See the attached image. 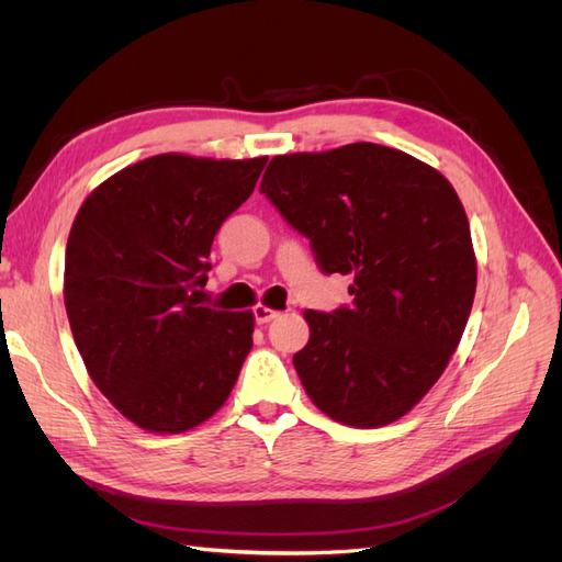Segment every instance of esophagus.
Returning a JSON list of instances; mask_svg holds the SVG:
<instances>
[{
  "label": "esophagus",
  "mask_w": 562,
  "mask_h": 562,
  "mask_svg": "<svg viewBox=\"0 0 562 562\" xmlns=\"http://www.w3.org/2000/svg\"><path fill=\"white\" fill-rule=\"evenodd\" d=\"M279 314H281V312H277V310H269V307H265V304H258V307L252 310L255 323H269V321H274Z\"/></svg>",
  "instance_id": "1"
}]
</instances>
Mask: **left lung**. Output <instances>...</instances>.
<instances>
[{
    "instance_id": "1",
    "label": "left lung",
    "mask_w": 562,
    "mask_h": 562,
    "mask_svg": "<svg viewBox=\"0 0 562 562\" xmlns=\"http://www.w3.org/2000/svg\"><path fill=\"white\" fill-rule=\"evenodd\" d=\"M260 192L307 236L323 274L353 277L349 307L304 312V391L349 427L396 422L443 375L471 314L462 201L436 168L375 143L274 157Z\"/></svg>"
}]
</instances>
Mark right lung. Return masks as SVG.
Returning a JSON list of instances; mask_svg holds the SVG:
<instances>
[{"instance_id": "obj_1", "label": "right lung", "mask_w": 562, "mask_h": 562, "mask_svg": "<svg viewBox=\"0 0 562 562\" xmlns=\"http://www.w3.org/2000/svg\"><path fill=\"white\" fill-rule=\"evenodd\" d=\"M267 157L157 155L98 184L65 250V310L91 380L135 427L182 434L220 411L252 347V314L201 307L220 225Z\"/></svg>"}]
</instances>
